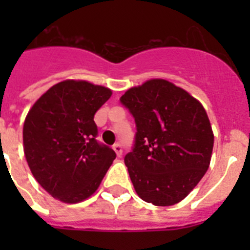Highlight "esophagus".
<instances>
[{
  "mask_svg": "<svg viewBox=\"0 0 250 250\" xmlns=\"http://www.w3.org/2000/svg\"><path fill=\"white\" fill-rule=\"evenodd\" d=\"M112 149H114V151L116 152V155H118L119 158L123 155V147H121L120 144H115L114 146H112Z\"/></svg>",
  "mask_w": 250,
  "mask_h": 250,
  "instance_id": "obj_1",
  "label": "esophagus"
}]
</instances>
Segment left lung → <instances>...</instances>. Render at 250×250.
<instances>
[{
	"label": "left lung",
	"mask_w": 250,
	"mask_h": 250,
	"mask_svg": "<svg viewBox=\"0 0 250 250\" xmlns=\"http://www.w3.org/2000/svg\"><path fill=\"white\" fill-rule=\"evenodd\" d=\"M120 101L138 130L125 156L136 194L158 207L182 202L210 165L214 134L204 106L164 79L134 86Z\"/></svg>",
	"instance_id": "1"
}]
</instances>
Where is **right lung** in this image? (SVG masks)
<instances>
[{
	"mask_svg": "<svg viewBox=\"0 0 250 250\" xmlns=\"http://www.w3.org/2000/svg\"><path fill=\"white\" fill-rule=\"evenodd\" d=\"M109 87L63 80L37 99L23 124V152L31 173L52 198L83 202L98 190L115 151L95 140L94 116L109 100Z\"/></svg>",
	"mask_w": 250,
	"mask_h": 250,
	"instance_id": "obj_1",
	"label": "right lung"
}]
</instances>
